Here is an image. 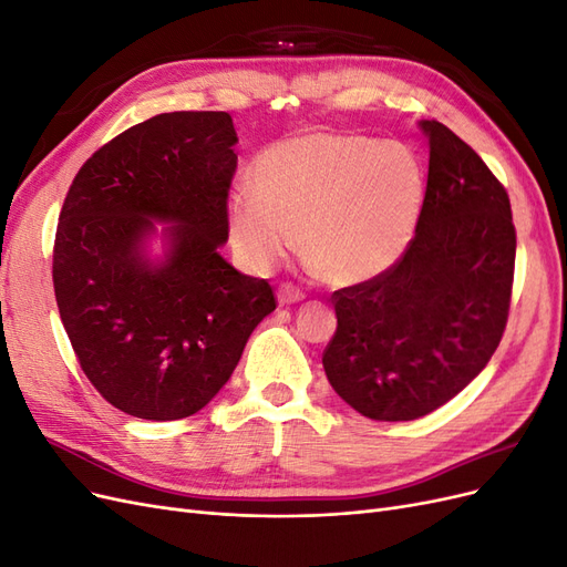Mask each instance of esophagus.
<instances>
[{
    "mask_svg": "<svg viewBox=\"0 0 567 567\" xmlns=\"http://www.w3.org/2000/svg\"><path fill=\"white\" fill-rule=\"evenodd\" d=\"M277 300H279V305H281V307H284V305H293V302L305 300V293H302V290H298L296 286L281 284V286H279V290H277Z\"/></svg>",
    "mask_w": 567,
    "mask_h": 567,
    "instance_id": "1",
    "label": "esophagus"
}]
</instances>
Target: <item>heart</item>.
<instances>
[{
	"instance_id": "1",
	"label": "heart",
	"mask_w": 567,
	"mask_h": 567,
	"mask_svg": "<svg viewBox=\"0 0 567 567\" xmlns=\"http://www.w3.org/2000/svg\"><path fill=\"white\" fill-rule=\"evenodd\" d=\"M252 188L227 203L234 250L269 269L293 246L336 286L381 277L404 255L425 194L414 151L352 132H307L250 165Z\"/></svg>"
}]
</instances>
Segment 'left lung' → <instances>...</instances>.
<instances>
[{
  "instance_id": "1",
  "label": "left lung",
  "mask_w": 567,
  "mask_h": 567,
  "mask_svg": "<svg viewBox=\"0 0 567 567\" xmlns=\"http://www.w3.org/2000/svg\"><path fill=\"white\" fill-rule=\"evenodd\" d=\"M416 234L381 277L333 293L323 350L333 390L373 421H414L466 388L506 329L516 227L506 188L437 120Z\"/></svg>"
}]
</instances>
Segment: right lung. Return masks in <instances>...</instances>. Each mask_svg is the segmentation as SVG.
Here are the masks:
<instances>
[{"mask_svg":"<svg viewBox=\"0 0 567 567\" xmlns=\"http://www.w3.org/2000/svg\"><path fill=\"white\" fill-rule=\"evenodd\" d=\"M236 142L225 111L161 113L101 146L63 200L51 271L59 315L84 375L130 416L196 414L277 310L267 279L219 255ZM156 220L166 252L151 261Z\"/></svg>","mask_w":567,"mask_h":567,"instance_id":"obj_1","label":"right lung"}]
</instances>
